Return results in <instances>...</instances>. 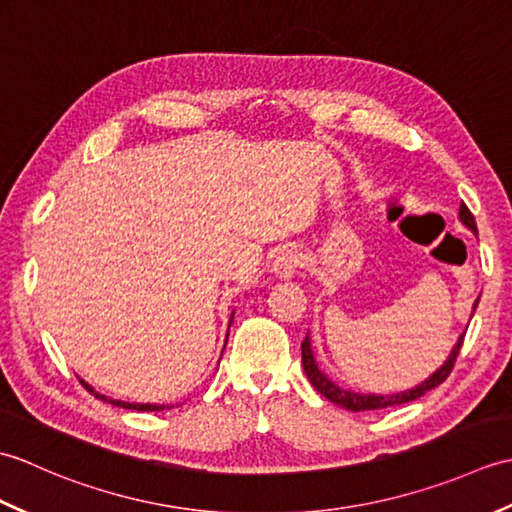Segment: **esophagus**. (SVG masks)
<instances>
[{
  "label": "esophagus",
  "instance_id": "1",
  "mask_svg": "<svg viewBox=\"0 0 512 512\" xmlns=\"http://www.w3.org/2000/svg\"><path fill=\"white\" fill-rule=\"evenodd\" d=\"M301 266V255L295 248H284L281 253L275 257L273 262V273L279 279H290L297 275V270Z\"/></svg>",
  "mask_w": 512,
  "mask_h": 512
}]
</instances>
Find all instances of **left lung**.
<instances>
[{
	"label": "left lung",
	"mask_w": 512,
	"mask_h": 512,
	"mask_svg": "<svg viewBox=\"0 0 512 512\" xmlns=\"http://www.w3.org/2000/svg\"><path fill=\"white\" fill-rule=\"evenodd\" d=\"M460 222H462L466 228H469V231L477 233L475 217H473V213L469 211V206H466L464 202L460 204ZM477 303H480V297H477L475 303H473V312H475V308H477ZM471 317H473V314H471ZM464 334H466V332H462V334L458 336V341H455V345L451 347V352H449V356H447V361H444V363L436 369V372H433L429 378H424L422 383H418L416 387L405 389V391H396V394H356V391L343 389V387L336 385L328 374L321 372L317 358H314V352H312L310 334H306V341L301 343V361H303V369H306V376L310 378L312 387L317 389L321 396H325L330 402H334V405H339V407H343V409H347V411L385 409V407H394V405H405V402L416 400V398L427 394L429 389H433V387H438L440 383H444V380H447V376L451 374L455 358H458V354H460Z\"/></svg>",
	"instance_id": "obj_1"
}]
</instances>
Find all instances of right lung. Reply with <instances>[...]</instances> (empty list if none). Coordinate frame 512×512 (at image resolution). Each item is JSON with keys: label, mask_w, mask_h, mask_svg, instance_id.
Returning a JSON list of instances; mask_svg holds the SVG:
<instances>
[{"label": "right lung", "mask_w": 512, "mask_h": 512, "mask_svg": "<svg viewBox=\"0 0 512 512\" xmlns=\"http://www.w3.org/2000/svg\"><path fill=\"white\" fill-rule=\"evenodd\" d=\"M233 317H235V312H231V321H228V328H231ZM226 339H228V334H226ZM79 380H81V385L90 391V394H94L96 398L103 400V402H110V405H114V407L136 409V411H162V409H171V407H173V405H156V402H127V400H116V398H110V396H105V394H99V391H94V387L85 383L83 378H79Z\"/></svg>", "instance_id": "1"}]
</instances>
